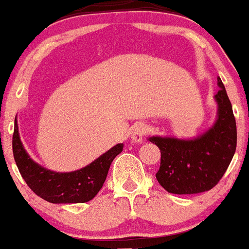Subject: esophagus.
<instances>
[{"mask_svg":"<svg viewBox=\"0 0 249 249\" xmlns=\"http://www.w3.org/2000/svg\"><path fill=\"white\" fill-rule=\"evenodd\" d=\"M148 127L147 124H143V122H138V124H134L132 129V139L133 142H140L142 140V138L145 137L146 133H147Z\"/></svg>","mask_w":249,"mask_h":249,"instance_id":"1","label":"esophagus"}]
</instances>
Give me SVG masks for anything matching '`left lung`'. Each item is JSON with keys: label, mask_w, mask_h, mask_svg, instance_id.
<instances>
[{"label": "left lung", "mask_w": 249, "mask_h": 249, "mask_svg": "<svg viewBox=\"0 0 249 249\" xmlns=\"http://www.w3.org/2000/svg\"><path fill=\"white\" fill-rule=\"evenodd\" d=\"M218 119L211 129L194 140L152 137L160 150L156 178L173 194H198L210 191L227 171L236 150L237 132L232 107L218 78Z\"/></svg>", "instance_id": "obj_1"}]
</instances>
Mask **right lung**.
<instances>
[{
	"label": "right lung",
	"instance_id": "right-lung-1",
	"mask_svg": "<svg viewBox=\"0 0 249 249\" xmlns=\"http://www.w3.org/2000/svg\"><path fill=\"white\" fill-rule=\"evenodd\" d=\"M12 143L15 163L27 186L38 196L53 204H75L92 200L103 187L110 164L124 150V145L117 143L80 170L55 173L31 160L20 140L17 119Z\"/></svg>",
	"mask_w": 249,
	"mask_h": 249
}]
</instances>
